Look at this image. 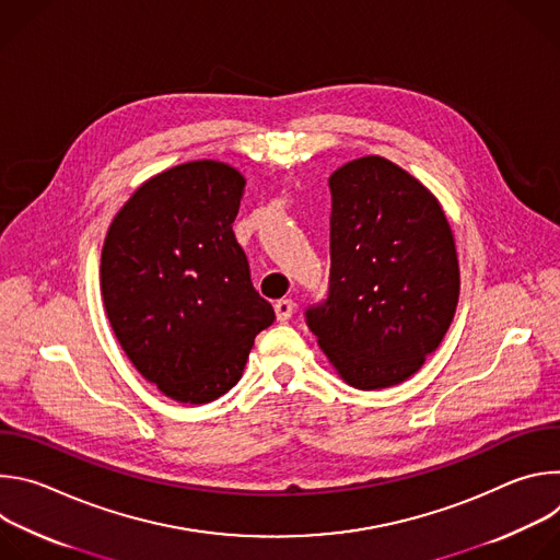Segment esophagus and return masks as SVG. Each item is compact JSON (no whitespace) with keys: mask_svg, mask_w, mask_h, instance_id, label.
I'll return each instance as SVG.
<instances>
[{"mask_svg":"<svg viewBox=\"0 0 560 560\" xmlns=\"http://www.w3.org/2000/svg\"><path fill=\"white\" fill-rule=\"evenodd\" d=\"M275 312H277V322H288L294 312V301L292 299H279L275 303Z\"/></svg>","mask_w":560,"mask_h":560,"instance_id":"esophagus-1","label":"esophagus"}]
</instances>
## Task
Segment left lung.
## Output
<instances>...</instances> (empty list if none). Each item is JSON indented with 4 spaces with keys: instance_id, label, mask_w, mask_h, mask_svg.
I'll return each mask as SVG.
<instances>
[{
    "instance_id": "left-lung-1",
    "label": "left lung",
    "mask_w": 560,
    "mask_h": 560,
    "mask_svg": "<svg viewBox=\"0 0 560 560\" xmlns=\"http://www.w3.org/2000/svg\"><path fill=\"white\" fill-rule=\"evenodd\" d=\"M330 288L305 324L359 389L412 376L443 341L458 303V261L434 195L383 156L330 177Z\"/></svg>"
}]
</instances>
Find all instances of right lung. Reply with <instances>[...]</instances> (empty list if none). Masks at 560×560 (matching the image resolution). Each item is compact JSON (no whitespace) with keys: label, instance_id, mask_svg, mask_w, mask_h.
Returning a JSON list of instances; mask_svg holds the SVG:
<instances>
[{"label":"right lung","instance_id":"right-lung-1","mask_svg":"<svg viewBox=\"0 0 560 560\" xmlns=\"http://www.w3.org/2000/svg\"><path fill=\"white\" fill-rule=\"evenodd\" d=\"M244 186L228 164L175 166L145 182L106 234L102 294L115 337L179 404L225 394L275 322L232 232Z\"/></svg>","mask_w":560,"mask_h":560}]
</instances>
